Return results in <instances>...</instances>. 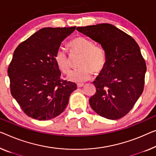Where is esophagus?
<instances>
[{"mask_svg":"<svg viewBox=\"0 0 156 156\" xmlns=\"http://www.w3.org/2000/svg\"><path fill=\"white\" fill-rule=\"evenodd\" d=\"M85 85L83 84V83H78L77 84V87H83V86H84Z\"/></svg>","mask_w":156,"mask_h":156,"instance_id":"34e87169","label":"esophagus"}]
</instances>
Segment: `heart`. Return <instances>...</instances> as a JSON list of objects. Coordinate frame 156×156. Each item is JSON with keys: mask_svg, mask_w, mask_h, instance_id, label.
<instances>
[{"mask_svg": "<svg viewBox=\"0 0 156 156\" xmlns=\"http://www.w3.org/2000/svg\"><path fill=\"white\" fill-rule=\"evenodd\" d=\"M71 55H80L78 65L80 67L71 71L67 76L69 80L76 83L85 82L95 73L103 70L106 62L105 52L99 46L94 45L89 39L83 36L73 38L69 44ZM55 63L64 73L70 71V58L64 49L59 48L55 55Z\"/></svg>", "mask_w": 156, "mask_h": 156, "instance_id": "heart-1", "label": "heart"}]
</instances>
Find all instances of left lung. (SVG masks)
Wrapping results in <instances>:
<instances>
[{
    "label": "left lung",
    "mask_w": 156,
    "mask_h": 156,
    "mask_svg": "<svg viewBox=\"0 0 156 156\" xmlns=\"http://www.w3.org/2000/svg\"><path fill=\"white\" fill-rule=\"evenodd\" d=\"M101 45L106 54L103 70L93 81L92 108L101 117L117 120L131 110L142 94L146 66L136 42L110 24L76 28Z\"/></svg>",
    "instance_id": "left-lung-1"
}]
</instances>
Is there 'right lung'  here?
I'll use <instances>...</instances> for the list:
<instances>
[{
  "instance_id": "add662e5",
  "label": "right lung",
  "mask_w": 156,
  "mask_h": 156,
  "mask_svg": "<svg viewBox=\"0 0 156 156\" xmlns=\"http://www.w3.org/2000/svg\"><path fill=\"white\" fill-rule=\"evenodd\" d=\"M70 28H43L15 49L8 74L12 96L26 114L48 120L63 112L77 86L60 80L55 55L62 42L75 31Z\"/></svg>"
}]
</instances>
